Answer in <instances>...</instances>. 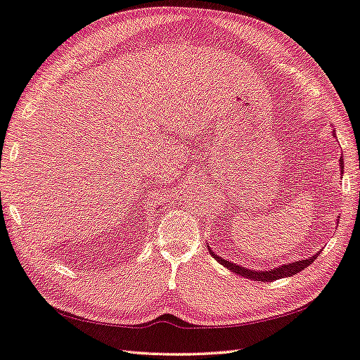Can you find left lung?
Returning a JSON list of instances; mask_svg holds the SVG:
<instances>
[{"mask_svg": "<svg viewBox=\"0 0 360 360\" xmlns=\"http://www.w3.org/2000/svg\"><path fill=\"white\" fill-rule=\"evenodd\" d=\"M340 168L343 170V159L340 158ZM210 251V250H209ZM210 255L214 256L215 260H218L221 265L228 266L231 271H234L237 274H240L243 278H248V279H255V281H260V283H273V281L281 279V278H287V276H293V274H297L300 271H302L304 269H307L309 265H311L314 260L319 257L320 252H316L315 256H312L311 259H302V260H295L292 264H285V265H281L279 269H273L269 271H256V270H248L245 269V266L240 265H236L229 262V260L223 259L220 256L214 255V251H210Z\"/></svg>", "mask_w": 360, "mask_h": 360, "instance_id": "1", "label": "left lung"}]
</instances>
